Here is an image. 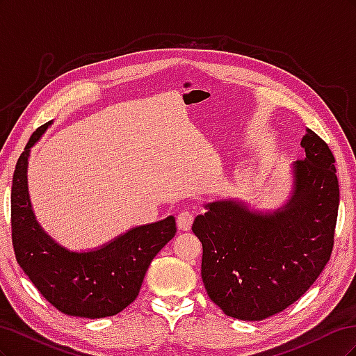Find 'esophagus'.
<instances>
[{"mask_svg":"<svg viewBox=\"0 0 356 356\" xmlns=\"http://www.w3.org/2000/svg\"><path fill=\"white\" fill-rule=\"evenodd\" d=\"M193 220H195V215H193V212H191V211H182V212H179V213H178V217H177V224H178V227H179L181 230L187 232V230H190V229H191Z\"/></svg>","mask_w":356,"mask_h":356,"instance_id":"34e87169","label":"esophagus"}]
</instances>
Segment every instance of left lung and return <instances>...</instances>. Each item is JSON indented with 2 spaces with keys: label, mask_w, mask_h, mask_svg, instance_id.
Returning a JSON list of instances; mask_svg holds the SVG:
<instances>
[{
  "label": "left lung",
  "mask_w": 356,
  "mask_h": 356,
  "mask_svg": "<svg viewBox=\"0 0 356 356\" xmlns=\"http://www.w3.org/2000/svg\"><path fill=\"white\" fill-rule=\"evenodd\" d=\"M293 197L282 211L255 213L232 200L207 204L193 233L202 242V279L225 315L261 321L297 301L324 270L339 212L336 159L306 127Z\"/></svg>",
  "instance_id": "8db88e82"
}]
</instances>
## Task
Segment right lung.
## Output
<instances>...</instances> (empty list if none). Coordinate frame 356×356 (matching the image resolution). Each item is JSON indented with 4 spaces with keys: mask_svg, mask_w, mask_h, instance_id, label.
<instances>
[{
    "mask_svg": "<svg viewBox=\"0 0 356 356\" xmlns=\"http://www.w3.org/2000/svg\"><path fill=\"white\" fill-rule=\"evenodd\" d=\"M50 124L32 134L20 154L12 187V242L16 260L51 306L70 316L117 315L138 297L157 252L177 233L175 218L141 225L92 252H70L41 230L26 186L29 148Z\"/></svg>",
    "mask_w": 356,
    "mask_h": 356,
    "instance_id": "right-lung-1",
    "label": "right lung"
}]
</instances>
